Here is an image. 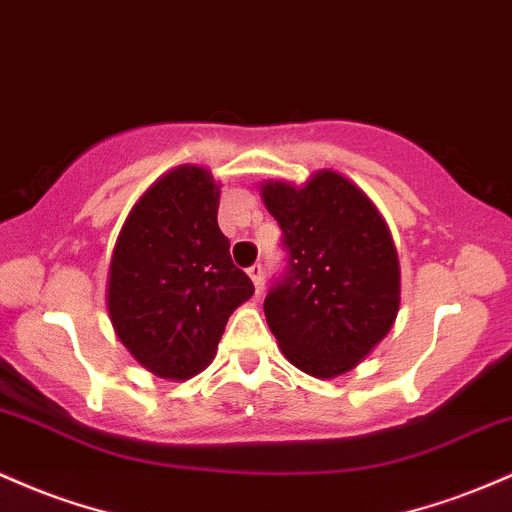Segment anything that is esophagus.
<instances>
[{
  "label": "esophagus",
  "instance_id": "1",
  "mask_svg": "<svg viewBox=\"0 0 512 512\" xmlns=\"http://www.w3.org/2000/svg\"><path fill=\"white\" fill-rule=\"evenodd\" d=\"M247 274H250L252 284H255L257 289H260V284H262V277H265V267H262L260 262H255V265H252V267H247Z\"/></svg>",
  "mask_w": 512,
  "mask_h": 512
}]
</instances>
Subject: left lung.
<instances>
[{
    "mask_svg": "<svg viewBox=\"0 0 512 512\" xmlns=\"http://www.w3.org/2000/svg\"><path fill=\"white\" fill-rule=\"evenodd\" d=\"M262 201L289 255L265 299L269 330L301 372H350L398 316L401 267L389 226L369 196L333 170L303 187L262 184Z\"/></svg>",
    "mask_w": 512,
    "mask_h": 512,
    "instance_id": "obj_1",
    "label": "left lung"
}]
</instances>
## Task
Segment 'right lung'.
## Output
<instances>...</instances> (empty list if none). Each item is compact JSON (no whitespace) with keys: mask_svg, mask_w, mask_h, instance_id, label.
<instances>
[{"mask_svg":"<svg viewBox=\"0 0 512 512\" xmlns=\"http://www.w3.org/2000/svg\"><path fill=\"white\" fill-rule=\"evenodd\" d=\"M211 172L174 167L123 223L106 284L111 325L128 352L162 379H189L216 357L230 313L255 294L218 228Z\"/></svg>","mask_w":512,"mask_h":512,"instance_id":"1","label":"right lung"}]
</instances>
